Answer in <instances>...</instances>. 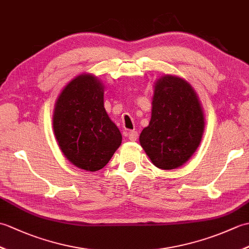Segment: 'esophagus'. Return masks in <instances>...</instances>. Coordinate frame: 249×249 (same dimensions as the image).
Returning <instances> with one entry per match:
<instances>
[{
  "label": "esophagus",
  "instance_id": "34e87169",
  "mask_svg": "<svg viewBox=\"0 0 249 249\" xmlns=\"http://www.w3.org/2000/svg\"><path fill=\"white\" fill-rule=\"evenodd\" d=\"M127 137H128V139L130 141H137V140H138L139 134H138V131H136V130H130L128 135H127Z\"/></svg>",
  "mask_w": 249,
  "mask_h": 249
}]
</instances>
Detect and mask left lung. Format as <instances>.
I'll use <instances>...</instances> for the list:
<instances>
[{"label": "left lung", "instance_id": "left-lung-1", "mask_svg": "<svg viewBox=\"0 0 249 249\" xmlns=\"http://www.w3.org/2000/svg\"><path fill=\"white\" fill-rule=\"evenodd\" d=\"M153 88L151 120L139 142L157 168L172 170L190 160L200 145L203 108L192 84L181 77L163 75Z\"/></svg>", "mask_w": 249, "mask_h": 249}]
</instances>
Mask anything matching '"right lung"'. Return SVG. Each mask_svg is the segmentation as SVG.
I'll use <instances>...</instances> for the list:
<instances>
[{"mask_svg": "<svg viewBox=\"0 0 249 249\" xmlns=\"http://www.w3.org/2000/svg\"><path fill=\"white\" fill-rule=\"evenodd\" d=\"M105 86L92 73H81L57 96L52 127L57 144L73 166L103 169L122 143V134L104 107Z\"/></svg>", "mask_w": 249, "mask_h": 249, "instance_id": "1", "label": "right lung"}]
</instances>
